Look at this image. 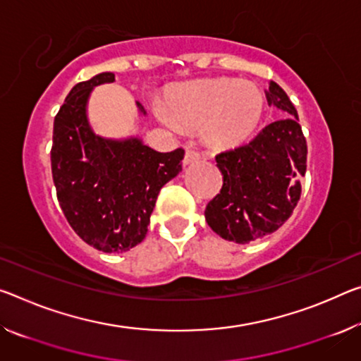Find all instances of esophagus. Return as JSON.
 Returning a JSON list of instances; mask_svg holds the SVG:
<instances>
[{
  "instance_id": "34e87169",
  "label": "esophagus",
  "mask_w": 361,
  "mask_h": 361,
  "mask_svg": "<svg viewBox=\"0 0 361 361\" xmlns=\"http://www.w3.org/2000/svg\"><path fill=\"white\" fill-rule=\"evenodd\" d=\"M199 160H201V154L196 152V151H192V149H186L185 159H183V165H185V167H188V165L196 164V162H199Z\"/></svg>"
}]
</instances>
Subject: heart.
<instances>
[{"mask_svg":"<svg viewBox=\"0 0 361 361\" xmlns=\"http://www.w3.org/2000/svg\"><path fill=\"white\" fill-rule=\"evenodd\" d=\"M263 94L255 85L233 78L185 83L157 114L171 130L201 128L202 140L216 149L239 146L254 133L263 114Z\"/></svg>","mask_w":361,"mask_h":361,"instance_id":"obj_1","label":"heart"}]
</instances>
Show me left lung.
Listing matches in <instances>:
<instances>
[{"label":"left lung","mask_w":361,"mask_h":361,"mask_svg":"<svg viewBox=\"0 0 361 361\" xmlns=\"http://www.w3.org/2000/svg\"><path fill=\"white\" fill-rule=\"evenodd\" d=\"M267 101L284 118L267 125L247 145L215 157L223 186L204 212L212 230L238 244L284 225L299 202L307 170V141L294 104L274 82L268 83Z\"/></svg>","instance_id":"obj_1"}]
</instances>
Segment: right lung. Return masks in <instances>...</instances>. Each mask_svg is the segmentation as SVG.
<instances>
[{"instance_id":"1","label":"right lung","mask_w":361,"mask_h":361,"mask_svg":"<svg viewBox=\"0 0 361 361\" xmlns=\"http://www.w3.org/2000/svg\"><path fill=\"white\" fill-rule=\"evenodd\" d=\"M102 72L77 83L54 118L51 170L57 201L85 243L102 252H127L145 239L160 188L181 171L183 149L159 152L140 136L107 138L93 130L88 102ZM140 117L146 109L135 101Z\"/></svg>"}]
</instances>
